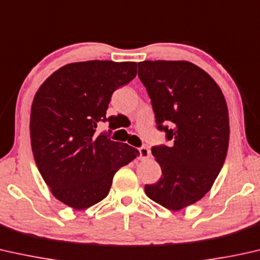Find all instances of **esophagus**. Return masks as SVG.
I'll return each instance as SVG.
<instances>
[{
	"label": "esophagus",
	"instance_id": "esophagus-1",
	"mask_svg": "<svg viewBox=\"0 0 260 260\" xmlns=\"http://www.w3.org/2000/svg\"><path fill=\"white\" fill-rule=\"evenodd\" d=\"M138 151H139V157H141L142 159H148L150 157V151L146 146H141V148L138 149Z\"/></svg>",
	"mask_w": 260,
	"mask_h": 260
}]
</instances>
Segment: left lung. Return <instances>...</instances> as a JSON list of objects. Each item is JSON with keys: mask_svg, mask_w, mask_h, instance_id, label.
I'll list each match as a JSON object with an SVG mask.
<instances>
[{"mask_svg": "<svg viewBox=\"0 0 260 260\" xmlns=\"http://www.w3.org/2000/svg\"><path fill=\"white\" fill-rule=\"evenodd\" d=\"M157 129L170 145L152 146L160 179L145 185L146 196L172 211L186 208L211 189L226 157L229 111L216 82L186 61L138 63Z\"/></svg>", "mask_w": 260, "mask_h": 260, "instance_id": "1", "label": "left lung"}]
</instances>
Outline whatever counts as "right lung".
<instances>
[{
    "instance_id": "add662e5",
    "label": "right lung",
    "mask_w": 260,
    "mask_h": 260,
    "mask_svg": "<svg viewBox=\"0 0 260 260\" xmlns=\"http://www.w3.org/2000/svg\"><path fill=\"white\" fill-rule=\"evenodd\" d=\"M136 62L88 61L56 70L37 90L30 114L36 165L59 202L83 210L107 197L119 168L138 150L96 134L119 86L136 77ZM110 133V130H109Z\"/></svg>"
}]
</instances>
